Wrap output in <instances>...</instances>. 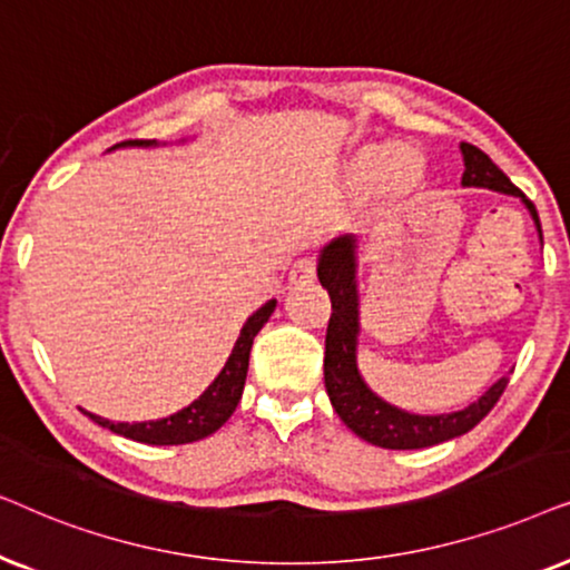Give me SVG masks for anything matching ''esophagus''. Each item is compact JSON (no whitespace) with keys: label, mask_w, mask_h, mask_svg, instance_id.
Instances as JSON below:
<instances>
[{"label":"esophagus","mask_w":570,"mask_h":570,"mask_svg":"<svg viewBox=\"0 0 570 570\" xmlns=\"http://www.w3.org/2000/svg\"><path fill=\"white\" fill-rule=\"evenodd\" d=\"M313 278H315V261L313 257H299V261L292 265L289 281L292 284H307V281Z\"/></svg>","instance_id":"obj_1"}]
</instances>
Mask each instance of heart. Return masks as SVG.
<instances>
[{
	"label": "heart",
	"instance_id": "b5f03b06",
	"mask_svg": "<svg viewBox=\"0 0 570 570\" xmlns=\"http://www.w3.org/2000/svg\"><path fill=\"white\" fill-rule=\"evenodd\" d=\"M424 177V158L420 150L404 142L396 146H381L370 142L362 146L346 161L344 179L352 193H370L377 185H385L393 193H409Z\"/></svg>",
	"mask_w": 570,
	"mask_h": 570
}]
</instances>
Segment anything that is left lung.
<instances>
[{
  "instance_id": "left-lung-1",
  "label": "left lung",
  "mask_w": 570,
  "mask_h": 570,
  "mask_svg": "<svg viewBox=\"0 0 570 570\" xmlns=\"http://www.w3.org/2000/svg\"><path fill=\"white\" fill-rule=\"evenodd\" d=\"M461 156H464V187H484L495 193L513 195L527 206L529 216L542 237L540 216H537L534 203L490 161L488 154L472 142H461ZM354 234H341L331 239L317 255V278L331 297V321L325 333V391L341 422L346 424L354 435H360L377 449L391 451H414L428 449V445L445 443V440L459 438L476 428L490 409L498 404L500 393L505 391L508 375L492 383L474 404H469L451 414H414L389 404L377 393L370 391L364 377L356 367V344H360V261H356Z\"/></svg>"
}]
</instances>
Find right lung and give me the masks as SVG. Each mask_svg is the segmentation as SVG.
Segmentation results:
<instances>
[{"instance_id": "obj_1", "label": "right lung", "mask_w": 570, "mask_h": 570, "mask_svg": "<svg viewBox=\"0 0 570 570\" xmlns=\"http://www.w3.org/2000/svg\"><path fill=\"white\" fill-rule=\"evenodd\" d=\"M156 146H158L156 140H127L114 148H156ZM273 309H276V299H268L261 309H255V313L247 317V323L242 325L239 331L237 344H234L229 360H226L222 373L216 375V381L210 383L208 389L193 401V404L179 409L177 414H169L156 422H132V424L104 420V416L90 414V412L86 414L96 424H101V428H109L121 438L138 440V443H148V445H181V443H195V440L214 435V432L229 420L234 409L239 404L242 391H245L247 367H249V348H253L257 331L268 323Z\"/></svg>"}]
</instances>
